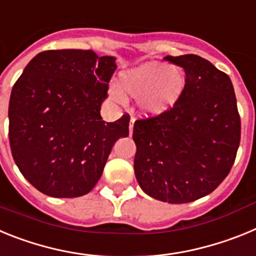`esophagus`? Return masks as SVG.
I'll return each instance as SVG.
<instances>
[{
    "label": "esophagus",
    "mask_w": 256,
    "mask_h": 256,
    "mask_svg": "<svg viewBox=\"0 0 256 256\" xmlns=\"http://www.w3.org/2000/svg\"><path fill=\"white\" fill-rule=\"evenodd\" d=\"M133 124H134V118H132V119H130V134L132 136V133H133Z\"/></svg>",
    "instance_id": "esophagus-1"
}]
</instances>
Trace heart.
Returning a JSON list of instances; mask_svg holds the SVG:
<instances>
[{"label":"heart","mask_w":256,"mask_h":256,"mask_svg":"<svg viewBox=\"0 0 256 256\" xmlns=\"http://www.w3.org/2000/svg\"><path fill=\"white\" fill-rule=\"evenodd\" d=\"M187 79L180 68L162 61H146L119 74V87H108V96L124 102L126 96L137 98L140 114L156 118L177 105L186 91Z\"/></svg>","instance_id":"b5f03b06"}]
</instances>
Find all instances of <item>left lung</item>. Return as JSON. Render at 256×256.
Returning a JSON list of instances; mask_svg holds the SVG:
<instances>
[{
    "label": "left lung",
    "mask_w": 256,
    "mask_h": 256,
    "mask_svg": "<svg viewBox=\"0 0 256 256\" xmlns=\"http://www.w3.org/2000/svg\"><path fill=\"white\" fill-rule=\"evenodd\" d=\"M164 60L184 70L186 91L165 114L134 123V174L148 196L184 204L209 195L227 177L241 122L227 74L198 55Z\"/></svg>",
    "instance_id": "1"
}]
</instances>
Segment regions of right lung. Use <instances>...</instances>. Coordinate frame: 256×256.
Segmentation results:
<instances>
[{
	"label": "right lung",
	"mask_w": 256,
	"mask_h": 256,
	"mask_svg": "<svg viewBox=\"0 0 256 256\" xmlns=\"http://www.w3.org/2000/svg\"><path fill=\"white\" fill-rule=\"evenodd\" d=\"M115 60L92 50L44 51L14 84L8 104L11 152L26 180L44 195L88 194L116 140L130 134L128 115L106 123L100 114Z\"/></svg>",
	"instance_id": "right-lung-1"
}]
</instances>
